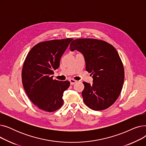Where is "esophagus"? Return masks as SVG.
I'll use <instances>...</instances> for the list:
<instances>
[{
	"label": "esophagus",
	"instance_id": "obj_1",
	"mask_svg": "<svg viewBox=\"0 0 146 146\" xmlns=\"http://www.w3.org/2000/svg\"><path fill=\"white\" fill-rule=\"evenodd\" d=\"M69 81H70V85H74V84H75L76 82H77V81H76V80L73 79H70V80H69Z\"/></svg>",
	"mask_w": 146,
	"mask_h": 146
}]
</instances>
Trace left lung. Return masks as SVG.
<instances>
[{
	"instance_id": "8db88e82",
	"label": "left lung",
	"mask_w": 146,
	"mask_h": 146,
	"mask_svg": "<svg viewBox=\"0 0 146 146\" xmlns=\"http://www.w3.org/2000/svg\"><path fill=\"white\" fill-rule=\"evenodd\" d=\"M72 51L82 52L86 70L93 75V84L83 82V101L95 111L108 108L118 99L124 84V69L116 49L106 41L79 38L70 45Z\"/></svg>"
}]
</instances>
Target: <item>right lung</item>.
I'll list each match as a JSON object with an SVG mask.
<instances>
[{
    "label": "right lung",
    "instance_id": "obj_1",
    "mask_svg": "<svg viewBox=\"0 0 146 146\" xmlns=\"http://www.w3.org/2000/svg\"><path fill=\"white\" fill-rule=\"evenodd\" d=\"M73 38L44 41L36 44L27 54L22 70V81L31 102L40 109L56 111L63 104L64 92L70 82L52 79L53 70Z\"/></svg>",
    "mask_w": 146,
    "mask_h": 146
}]
</instances>
